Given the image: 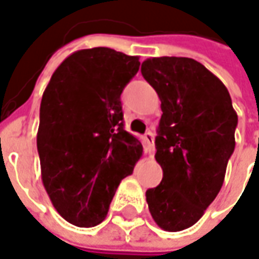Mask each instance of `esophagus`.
<instances>
[{"label":"esophagus","mask_w":259,"mask_h":259,"mask_svg":"<svg viewBox=\"0 0 259 259\" xmlns=\"http://www.w3.org/2000/svg\"><path fill=\"white\" fill-rule=\"evenodd\" d=\"M145 140H147V142H148L151 151L154 152V151H155V144H154V134L151 133V131H148V133L145 134Z\"/></svg>","instance_id":"34e87169"}]
</instances>
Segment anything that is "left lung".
<instances>
[{
	"label": "left lung",
	"instance_id": "left-lung-1",
	"mask_svg": "<svg viewBox=\"0 0 259 259\" xmlns=\"http://www.w3.org/2000/svg\"><path fill=\"white\" fill-rule=\"evenodd\" d=\"M141 74L157 91L162 109L155 138L162 181L145 192L148 208L159 228L187 230L223 187L238 115L227 87L198 61L148 58Z\"/></svg>",
	"mask_w": 259,
	"mask_h": 259
}]
</instances>
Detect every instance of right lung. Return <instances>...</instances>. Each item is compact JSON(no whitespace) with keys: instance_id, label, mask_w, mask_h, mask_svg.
<instances>
[{"instance_id":"right-lung-1","label":"right lung","mask_w":259,"mask_h":259,"mask_svg":"<svg viewBox=\"0 0 259 259\" xmlns=\"http://www.w3.org/2000/svg\"><path fill=\"white\" fill-rule=\"evenodd\" d=\"M140 58L98 47L71 54L45 88L36 148L45 191L58 214L77 227L107 217L142 144L124 130L121 94Z\"/></svg>"}]
</instances>
